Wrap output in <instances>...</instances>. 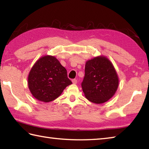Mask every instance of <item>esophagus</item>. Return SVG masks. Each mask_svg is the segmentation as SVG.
Returning a JSON list of instances; mask_svg holds the SVG:
<instances>
[{
	"mask_svg": "<svg viewBox=\"0 0 149 149\" xmlns=\"http://www.w3.org/2000/svg\"><path fill=\"white\" fill-rule=\"evenodd\" d=\"M72 81V83L73 84H77V79H73Z\"/></svg>",
	"mask_w": 149,
	"mask_h": 149,
	"instance_id": "1",
	"label": "esophagus"
}]
</instances>
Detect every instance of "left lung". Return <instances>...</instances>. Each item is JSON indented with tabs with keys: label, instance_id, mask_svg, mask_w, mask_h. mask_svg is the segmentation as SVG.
<instances>
[{
	"label": "left lung",
	"instance_id": "obj_1",
	"mask_svg": "<svg viewBox=\"0 0 149 149\" xmlns=\"http://www.w3.org/2000/svg\"><path fill=\"white\" fill-rule=\"evenodd\" d=\"M84 71L81 86L87 100L102 104L113 97L118 88L119 78L114 66L107 57L100 55L87 61Z\"/></svg>",
	"mask_w": 149,
	"mask_h": 149
}]
</instances>
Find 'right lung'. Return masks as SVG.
<instances>
[{"label": "right lung", "instance_id": "1", "mask_svg": "<svg viewBox=\"0 0 149 149\" xmlns=\"http://www.w3.org/2000/svg\"><path fill=\"white\" fill-rule=\"evenodd\" d=\"M71 84L66 68L55 56L48 55L36 61L28 77L31 94L37 100L45 103L55 100Z\"/></svg>", "mask_w": 149, "mask_h": 149}]
</instances>
